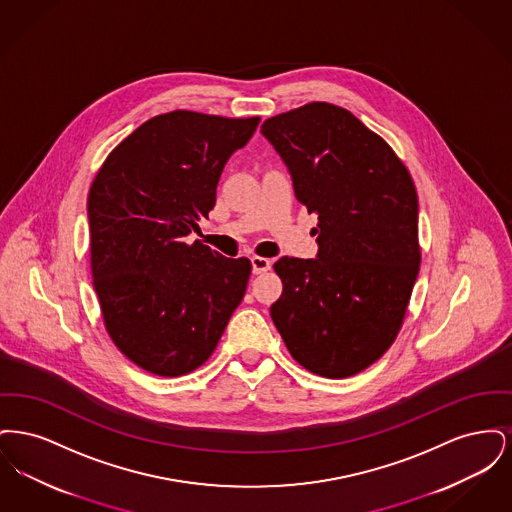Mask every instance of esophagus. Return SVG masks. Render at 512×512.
I'll return each mask as SVG.
<instances>
[{"label": "esophagus", "mask_w": 512, "mask_h": 512, "mask_svg": "<svg viewBox=\"0 0 512 512\" xmlns=\"http://www.w3.org/2000/svg\"><path fill=\"white\" fill-rule=\"evenodd\" d=\"M251 267H253V274H263L272 267V263L268 261L267 257H259V255H253L251 257Z\"/></svg>", "instance_id": "obj_1"}]
</instances>
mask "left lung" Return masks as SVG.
<instances>
[{
  "instance_id": "8db88e82",
  "label": "left lung",
  "mask_w": 512,
  "mask_h": 512,
  "mask_svg": "<svg viewBox=\"0 0 512 512\" xmlns=\"http://www.w3.org/2000/svg\"><path fill=\"white\" fill-rule=\"evenodd\" d=\"M317 213V259L282 257L270 317L293 359L324 378L376 363L397 338L420 268L418 195L390 144L353 113L311 101L263 122Z\"/></svg>"
}]
</instances>
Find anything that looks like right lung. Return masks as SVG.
Listing matches in <instances>:
<instances>
[{
    "instance_id": "right-lung-1",
    "label": "right lung",
    "mask_w": 512,
    "mask_h": 512,
    "mask_svg": "<svg viewBox=\"0 0 512 512\" xmlns=\"http://www.w3.org/2000/svg\"><path fill=\"white\" fill-rule=\"evenodd\" d=\"M261 117L186 109L157 115L103 161L88 194L90 267L105 330L126 359L157 376L203 365L244 299L251 261L195 240L228 157Z\"/></svg>"
}]
</instances>
